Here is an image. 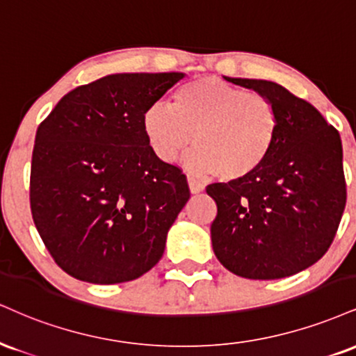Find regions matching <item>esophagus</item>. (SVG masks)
Instances as JSON below:
<instances>
[{"label": "esophagus", "mask_w": 356, "mask_h": 356, "mask_svg": "<svg viewBox=\"0 0 356 356\" xmlns=\"http://www.w3.org/2000/svg\"><path fill=\"white\" fill-rule=\"evenodd\" d=\"M187 182H189V189H191L192 194H200V192L204 191V184L195 181V179L189 177V179H187Z\"/></svg>", "instance_id": "esophagus-1"}]
</instances>
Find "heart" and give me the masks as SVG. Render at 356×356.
<instances>
[{
    "label": "heart",
    "mask_w": 356,
    "mask_h": 356,
    "mask_svg": "<svg viewBox=\"0 0 356 356\" xmlns=\"http://www.w3.org/2000/svg\"><path fill=\"white\" fill-rule=\"evenodd\" d=\"M280 115L270 97L204 76L182 84L174 106L156 102L143 115L149 147L162 162L186 159L197 175L234 182L259 170L273 149Z\"/></svg>",
    "instance_id": "heart-1"
}]
</instances>
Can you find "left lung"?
Wrapping results in <instances>:
<instances>
[{"label": "left lung", "instance_id": "8db88e82", "mask_svg": "<svg viewBox=\"0 0 356 356\" xmlns=\"http://www.w3.org/2000/svg\"><path fill=\"white\" fill-rule=\"evenodd\" d=\"M225 79L270 97L280 127L259 170L241 181L207 187L217 204L211 225L213 254L238 277H290L322 259L345 211L340 134L310 102L284 86Z\"/></svg>", "mask_w": 356, "mask_h": 356}]
</instances>
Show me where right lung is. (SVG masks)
<instances>
[{"label": "right lung", "mask_w": 356, "mask_h": 356, "mask_svg": "<svg viewBox=\"0 0 356 356\" xmlns=\"http://www.w3.org/2000/svg\"><path fill=\"white\" fill-rule=\"evenodd\" d=\"M184 72H119L56 104L34 140L29 202L54 262L78 280L111 285L161 260L189 200L186 175L157 159L143 115Z\"/></svg>", "instance_id": "add662e5"}]
</instances>
